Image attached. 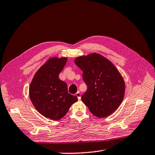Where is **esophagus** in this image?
<instances>
[{"label":"esophagus","mask_w":155,"mask_h":155,"mask_svg":"<svg viewBox=\"0 0 155 155\" xmlns=\"http://www.w3.org/2000/svg\"><path fill=\"white\" fill-rule=\"evenodd\" d=\"M76 96H77V98H78V100H80L81 99V93L79 92H77L76 93Z\"/></svg>","instance_id":"1"}]
</instances>
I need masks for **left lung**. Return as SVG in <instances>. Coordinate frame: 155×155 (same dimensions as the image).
<instances>
[{
	"label": "left lung",
	"instance_id": "left-lung-1",
	"mask_svg": "<svg viewBox=\"0 0 155 155\" xmlns=\"http://www.w3.org/2000/svg\"><path fill=\"white\" fill-rule=\"evenodd\" d=\"M74 63L82 71L87 90L82 101L98 117H106L116 111L124 100L125 81L110 60L99 53L80 56Z\"/></svg>",
	"mask_w": 155,
	"mask_h": 155
}]
</instances>
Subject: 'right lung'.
<instances>
[{
  "label": "right lung",
  "instance_id": "1",
  "mask_svg": "<svg viewBox=\"0 0 155 155\" xmlns=\"http://www.w3.org/2000/svg\"><path fill=\"white\" fill-rule=\"evenodd\" d=\"M67 57L49 58L37 71L29 87V95L35 108L42 116L59 120L76 102L77 96L68 92L67 84L59 78Z\"/></svg>",
  "mask_w": 155,
  "mask_h": 155
}]
</instances>
